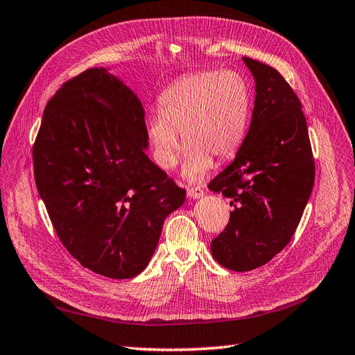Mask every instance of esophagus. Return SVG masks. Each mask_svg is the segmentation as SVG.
Wrapping results in <instances>:
<instances>
[{
  "label": "esophagus",
  "mask_w": 355,
  "mask_h": 355,
  "mask_svg": "<svg viewBox=\"0 0 355 355\" xmlns=\"http://www.w3.org/2000/svg\"><path fill=\"white\" fill-rule=\"evenodd\" d=\"M188 196L194 200L200 199L202 196H204V190H202L200 187H191V188H188Z\"/></svg>",
  "instance_id": "34e87169"
}]
</instances>
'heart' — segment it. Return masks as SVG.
<instances>
[{
	"instance_id": "1",
	"label": "heart",
	"mask_w": 355,
	"mask_h": 355,
	"mask_svg": "<svg viewBox=\"0 0 355 355\" xmlns=\"http://www.w3.org/2000/svg\"><path fill=\"white\" fill-rule=\"evenodd\" d=\"M159 113L146 121V137L162 170L176 167L187 147L182 176L199 182L213 159L227 161L242 147L251 119V90L234 70L199 71L179 78L157 99Z\"/></svg>"
}]
</instances>
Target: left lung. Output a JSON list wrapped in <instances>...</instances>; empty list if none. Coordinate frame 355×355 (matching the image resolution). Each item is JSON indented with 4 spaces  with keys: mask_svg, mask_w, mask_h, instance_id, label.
Returning <instances> with one entry per match:
<instances>
[{
    "mask_svg": "<svg viewBox=\"0 0 355 355\" xmlns=\"http://www.w3.org/2000/svg\"><path fill=\"white\" fill-rule=\"evenodd\" d=\"M242 61L256 83L251 124L234 161L208 185L234 207L211 254L241 272L268 263L291 241L315 173L299 98L276 69Z\"/></svg>",
    "mask_w": 355,
    "mask_h": 355,
    "instance_id": "left-lung-1",
    "label": "left lung"
}]
</instances>
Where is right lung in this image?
I'll use <instances>...</instances> for the list:
<instances>
[{"label": "right lung", "instance_id": "obj_1", "mask_svg": "<svg viewBox=\"0 0 355 355\" xmlns=\"http://www.w3.org/2000/svg\"><path fill=\"white\" fill-rule=\"evenodd\" d=\"M147 150L141 99L110 69L70 79L42 114L36 188L64 247L101 276L146 270L164 220L185 200Z\"/></svg>", "mask_w": 355, "mask_h": 355}]
</instances>
